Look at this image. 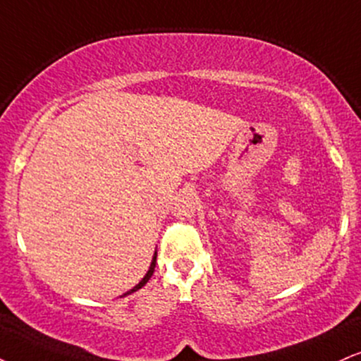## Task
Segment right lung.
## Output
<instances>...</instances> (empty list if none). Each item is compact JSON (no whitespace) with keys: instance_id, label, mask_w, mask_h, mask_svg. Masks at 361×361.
Returning <instances> with one entry per match:
<instances>
[{"instance_id":"add662e5","label":"right lung","mask_w":361,"mask_h":361,"mask_svg":"<svg viewBox=\"0 0 361 361\" xmlns=\"http://www.w3.org/2000/svg\"><path fill=\"white\" fill-rule=\"evenodd\" d=\"M154 266H156V254H154V257H153V262H151V267H149V271H147V272H146V276H145V277H142V281H141V282H139V284H137V286H134V288H133L131 290H129V293H126V294H124V296H128V294H131V293H134V290L141 289V288H142V286H145V284H146V282L151 279V276H153V272H154Z\"/></svg>"}]
</instances>
